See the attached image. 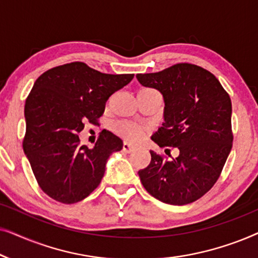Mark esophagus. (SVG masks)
<instances>
[{"label": "esophagus", "instance_id": "obj_1", "mask_svg": "<svg viewBox=\"0 0 258 258\" xmlns=\"http://www.w3.org/2000/svg\"><path fill=\"white\" fill-rule=\"evenodd\" d=\"M134 150H135V148L130 146V144H128L126 142L123 143V151H124V153H128L129 154V153H133Z\"/></svg>", "mask_w": 258, "mask_h": 258}]
</instances>
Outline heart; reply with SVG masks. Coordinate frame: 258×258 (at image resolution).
Listing matches in <instances>:
<instances>
[{
  "instance_id": "b5f03b06",
  "label": "heart",
  "mask_w": 258,
  "mask_h": 258,
  "mask_svg": "<svg viewBox=\"0 0 258 258\" xmlns=\"http://www.w3.org/2000/svg\"><path fill=\"white\" fill-rule=\"evenodd\" d=\"M115 132L129 143H139L146 137L148 130L144 126L128 122H119L115 125Z\"/></svg>"
}]
</instances>
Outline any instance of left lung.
<instances>
[{"label":"left lung","instance_id":"8db88e82","mask_svg":"<svg viewBox=\"0 0 258 258\" xmlns=\"http://www.w3.org/2000/svg\"><path fill=\"white\" fill-rule=\"evenodd\" d=\"M136 79L163 96L164 122L151 140L179 151L169 161L150 151L149 165L139 171L141 182L163 203L195 202L213 188L230 154V97L213 74L189 63L137 74Z\"/></svg>","mask_w":258,"mask_h":258}]
</instances>
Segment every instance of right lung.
Instances as JSON below:
<instances>
[{
  "label": "right lung",
  "mask_w": 258,
  "mask_h": 258,
  "mask_svg": "<svg viewBox=\"0 0 258 258\" xmlns=\"http://www.w3.org/2000/svg\"><path fill=\"white\" fill-rule=\"evenodd\" d=\"M134 79L111 75L83 62L49 69L35 81L26 101L24 154L41 189L52 200L72 204L89 196L101 183L109 156L122 140L103 130L94 148L81 146L84 123H96L105 102Z\"/></svg>",
  "instance_id": "add662e5"
}]
</instances>
